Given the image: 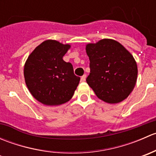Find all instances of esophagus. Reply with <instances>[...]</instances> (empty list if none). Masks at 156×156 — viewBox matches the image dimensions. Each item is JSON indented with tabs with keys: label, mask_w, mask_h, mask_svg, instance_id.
I'll return each instance as SVG.
<instances>
[{
	"label": "esophagus",
	"mask_w": 156,
	"mask_h": 156,
	"mask_svg": "<svg viewBox=\"0 0 156 156\" xmlns=\"http://www.w3.org/2000/svg\"><path fill=\"white\" fill-rule=\"evenodd\" d=\"M86 78H87V75H83V76L81 78V82H84V81H85V80H86Z\"/></svg>",
	"instance_id": "obj_1"
}]
</instances>
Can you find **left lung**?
<instances>
[{
  "instance_id": "1",
  "label": "left lung",
  "mask_w": 156,
  "mask_h": 156,
  "mask_svg": "<svg viewBox=\"0 0 156 156\" xmlns=\"http://www.w3.org/2000/svg\"><path fill=\"white\" fill-rule=\"evenodd\" d=\"M90 73L86 81L99 99L119 103L127 98L137 78V65L131 53L119 42L102 39L86 45Z\"/></svg>"
}]
</instances>
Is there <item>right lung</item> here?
Here are the masks:
<instances>
[{
	"label": "right lung",
	"mask_w": 156,
	"mask_h": 156,
	"mask_svg": "<svg viewBox=\"0 0 156 156\" xmlns=\"http://www.w3.org/2000/svg\"><path fill=\"white\" fill-rule=\"evenodd\" d=\"M55 40H47L29 55L24 66V78L31 95L46 106L69 101L80 81L70 62L62 59L70 49Z\"/></svg>",
	"instance_id": "right-lung-1"
}]
</instances>
